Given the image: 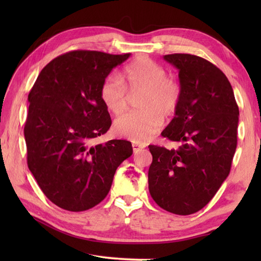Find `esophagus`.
Returning a JSON list of instances; mask_svg holds the SVG:
<instances>
[{"label": "esophagus", "mask_w": 261, "mask_h": 261, "mask_svg": "<svg viewBox=\"0 0 261 261\" xmlns=\"http://www.w3.org/2000/svg\"><path fill=\"white\" fill-rule=\"evenodd\" d=\"M132 148H134V151L137 152V151H139L140 149L146 148V145L145 143H140V142H134L132 143Z\"/></svg>", "instance_id": "34e87169"}]
</instances>
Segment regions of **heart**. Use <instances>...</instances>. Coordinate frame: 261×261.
Wrapping results in <instances>:
<instances>
[{
	"mask_svg": "<svg viewBox=\"0 0 261 261\" xmlns=\"http://www.w3.org/2000/svg\"><path fill=\"white\" fill-rule=\"evenodd\" d=\"M141 93L140 111L126 113L114 122V131L136 142L146 141L163 126L164 116L171 118L179 108L181 88L168 79L164 67L152 59L140 56L126 65L121 74L109 75L102 83L99 95L111 112L120 114L126 108L127 94Z\"/></svg>",
	"mask_w": 261,
	"mask_h": 261,
	"instance_id": "b5f03b06",
	"label": "heart"
}]
</instances>
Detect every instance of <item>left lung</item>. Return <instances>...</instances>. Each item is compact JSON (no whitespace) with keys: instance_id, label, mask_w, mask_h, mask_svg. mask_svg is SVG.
<instances>
[{"instance_id":"obj_1","label":"left lung","mask_w":261,"mask_h":261,"mask_svg":"<svg viewBox=\"0 0 261 261\" xmlns=\"http://www.w3.org/2000/svg\"><path fill=\"white\" fill-rule=\"evenodd\" d=\"M164 59L178 69L181 98L162 136L180 146H149V192L162 208L190 215L202 210L229 176L239 108L229 80L212 63L190 54Z\"/></svg>"}]
</instances>
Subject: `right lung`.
I'll return each mask as SVG.
<instances>
[{
	"label": "right lung",
	"mask_w": 261,
	"mask_h": 261,
	"mask_svg": "<svg viewBox=\"0 0 261 261\" xmlns=\"http://www.w3.org/2000/svg\"><path fill=\"white\" fill-rule=\"evenodd\" d=\"M130 54L74 50L46 65L28 95L24 125L28 167L57 206L81 212L101 203L116 168L132 154L126 140L92 145L111 116L99 90Z\"/></svg>",
	"instance_id": "obj_1"
}]
</instances>
